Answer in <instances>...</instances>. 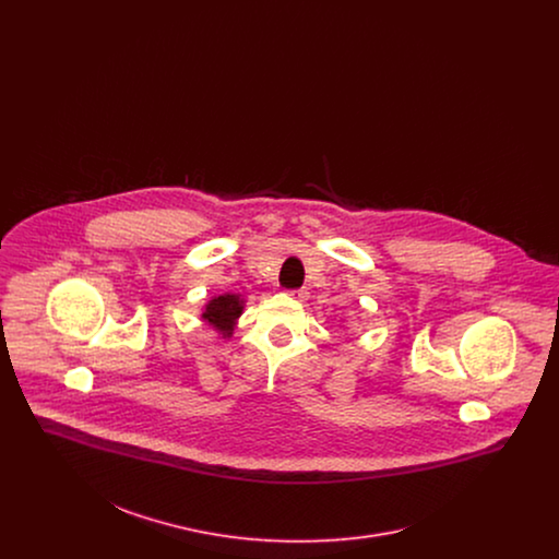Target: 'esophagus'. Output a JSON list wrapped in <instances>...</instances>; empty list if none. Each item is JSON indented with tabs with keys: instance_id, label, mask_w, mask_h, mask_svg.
<instances>
[{
	"instance_id": "esophagus-1",
	"label": "esophagus",
	"mask_w": 559,
	"mask_h": 559,
	"mask_svg": "<svg viewBox=\"0 0 559 559\" xmlns=\"http://www.w3.org/2000/svg\"><path fill=\"white\" fill-rule=\"evenodd\" d=\"M293 299H297V301H306V297H308V292L306 289H299V292H289Z\"/></svg>"
}]
</instances>
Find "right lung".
<instances>
[{"instance_id": "add662e5", "label": "right lung", "mask_w": 559, "mask_h": 559, "mask_svg": "<svg viewBox=\"0 0 559 559\" xmlns=\"http://www.w3.org/2000/svg\"><path fill=\"white\" fill-rule=\"evenodd\" d=\"M245 299L237 293H222L212 297L205 308L201 319L205 320L210 326H213L224 340L233 337L237 320L242 314Z\"/></svg>"}]
</instances>
